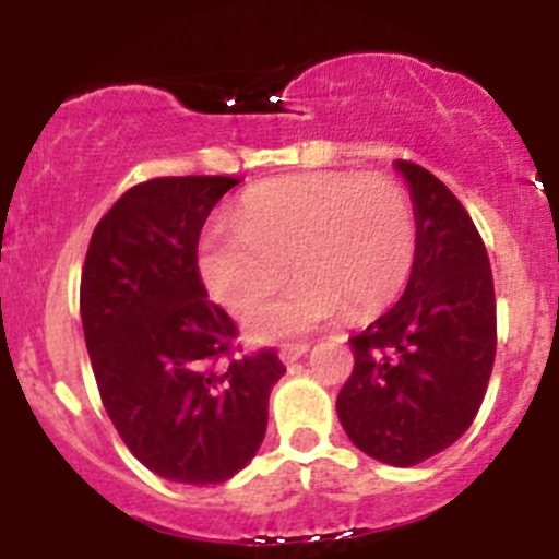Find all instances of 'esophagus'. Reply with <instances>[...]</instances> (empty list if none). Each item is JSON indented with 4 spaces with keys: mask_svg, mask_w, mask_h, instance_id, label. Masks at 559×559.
<instances>
[{
    "mask_svg": "<svg viewBox=\"0 0 559 559\" xmlns=\"http://www.w3.org/2000/svg\"><path fill=\"white\" fill-rule=\"evenodd\" d=\"M310 344H305V341H296V344H283L280 347V358L285 360V364H294V360L302 358L305 353H308Z\"/></svg>",
    "mask_w": 559,
    "mask_h": 559,
    "instance_id": "34e87169",
    "label": "esophagus"
}]
</instances>
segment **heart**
<instances>
[{
	"label": "heart",
	"instance_id": "obj_1",
	"mask_svg": "<svg viewBox=\"0 0 559 559\" xmlns=\"http://www.w3.org/2000/svg\"><path fill=\"white\" fill-rule=\"evenodd\" d=\"M417 246L412 195L394 179L299 173L246 192L237 221H212L199 269L210 294L243 316L283 288L294 260L299 280L249 319L251 338L271 341L308 333L347 308L372 316L397 302Z\"/></svg>",
	"mask_w": 559,
	"mask_h": 559
}]
</instances>
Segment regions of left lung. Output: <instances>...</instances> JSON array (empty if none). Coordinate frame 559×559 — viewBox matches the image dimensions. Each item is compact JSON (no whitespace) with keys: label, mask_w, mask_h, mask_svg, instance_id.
<instances>
[{"label":"left lung","mask_w":559,"mask_h":559,"mask_svg":"<svg viewBox=\"0 0 559 559\" xmlns=\"http://www.w3.org/2000/svg\"><path fill=\"white\" fill-rule=\"evenodd\" d=\"M417 212V265L392 310L349 338L355 367L338 419L355 448L412 467L462 437L481 408L496 360L490 257L442 181L397 159Z\"/></svg>","instance_id":"8db88e82"}]
</instances>
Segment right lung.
I'll use <instances>...</instances> for the list:
<instances>
[{
  "label": "right lung",
  "instance_id": "right-lung-1",
  "mask_svg": "<svg viewBox=\"0 0 559 559\" xmlns=\"http://www.w3.org/2000/svg\"><path fill=\"white\" fill-rule=\"evenodd\" d=\"M231 176H162L122 192L95 226L81 319L100 400L156 476L221 484L243 471L285 374L274 349L237 353V324L206 299L199 237Z\"/></svg>",
  "mask_w": 559,
  "mask_h": 559
}]
</instances>
